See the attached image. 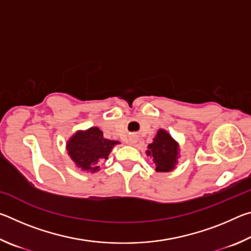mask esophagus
<instances>
[{
  "label": "esophagus",
  "instance_id": "34e87169",
  "mask_svg": "<svg viewBox=\"0 0 251 251\" xmlns=\"http://www.w3.org/2000/svg\"><path fill=\"white\" fill-rule=\"evenodd\" d=\"M128 143H129V144H135V143H136V138L134 137V136H130Z\"/></svg>",
  "mask_w": 251,
  "mask_h": 251
}]
</instances>
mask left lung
I'll return each mask as SVG.
<instances>
[{
    "mask_svg": "<svg viewBox=\"0 0 251 251\" xmlns=\"http://www.w3.org/2000/svg\"><path fill=\"white\" fill-rule=\"evenodd\" d=\"M146 154L152 157L156 172H172L177 165V159L179 157V146L168 131L158 129L152 143L148 145Z\"/></svg>",
    "mask_w": 251,
    "mask_h": 251,
    "instance_id": "obj_1",
    "label": "left lung"
}]
</instances>
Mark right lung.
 Listing matches in <instances>:
<instances>
[{
  "mask_svg": "<svg viewBox=\"0 0 251 251\" xmlns=\"http://www.w3.org/2000/svg\"><path fill=\"white\" fill-rule=\"evenodd\" d=\"M117 144L120 142L105 138L99 127H91L86 130L76 131L67 142L66 150L76 167L96 173L100 171L99 164L108 158L113 147Z\"/></svg>",
  "mask_w": 251,
  "mask_h": 251,
  "instance_id": "obj_1",
  "label": "right lung"
}]
</instances>
